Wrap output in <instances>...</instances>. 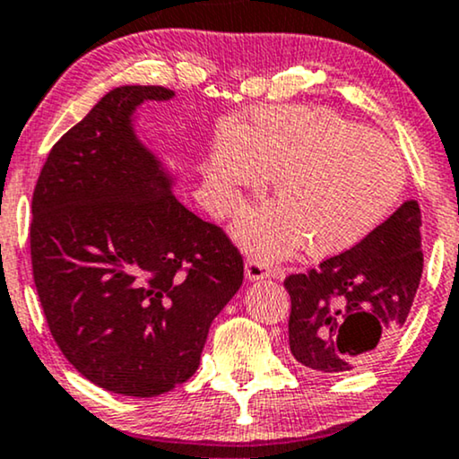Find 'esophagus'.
<instances>
[{
  "instance_id": "esophagus-1",
  "label": "esophagus",
  "mask_w": 459,
  "mask_h": 459,
  "mask_svg": "<svg viewBox=\"0 0 459 459\" xmlns=\"http://www.w3.org/2000/svg\"><path fill=\"white\" fill-rule=\"evenodd\" d=\"M272 273H273L272 264L261 261V258H247V261H246V278L250 280V282L269 278Z\"/></svg>"
}]
</instances>
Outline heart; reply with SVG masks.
Here are the masks:
<instances>
[{
    "instance_id": "heart-1",
    "label": "heart",
    "mask_w": 459,
    "mask_h": 459,
    "mask_svg": "<svg viewBox=\"0 0 459 459\" xmlns=\"http://www.w3.org/2000/svg\"><path fill=\"white\" fill-rule=\"evenodd\" d=\"M241 139L213 147L207 186L218 212H229L241 192L275 177L282 201L263 203L237 218L241 246L282 258L310 244L316 256L351 250L387 220L406 186V162L387 136L369 132L335 110L272 107L254 110Z\"/></svg>"
}]
</instances>
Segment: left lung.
Returning <instances> with one entry per match:
<instances>
[{
  "instance_id": "left-lung-1",
  "label": "left lung",
  "mask_w": 459,
  "mask_h": 459,
  "mask_svg": "<svg viewBox=\"0 0 459 459\" xmlns=\"http://www.w3.org/2000/svg\"><path fill=\"white\" fill-rule=\"evenodd\" d=\"M419 226V203L406 201L359 246L284 280L289 344L301 366L342 374L389 351L421 282Z\"/></svg>"
}]
</instances>
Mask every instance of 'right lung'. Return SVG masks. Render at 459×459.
<instances>
[{"mask_svg":"<svg viewBox=\"0 0 459 459\" xmlns=\"http://www.w3.org/2000/svg\"><path fill=\"white\" fill-rule=\"evenodd\" d=\"M173 96L158 85L110 90L55 143L31 201L48 329L82 377L121 395L186 383L244 282L237 247L177 201L175 175L134 132L143 102Z\"/></svg>","mask_w":459,"mask_h":459,"instance_id":"add662e5","label":"right lung"}]
</instances>
